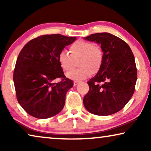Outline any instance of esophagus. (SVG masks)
Wrapping results in <instances>:
<instances>
[{
    "label": "esophagus",
    "instance_id": "obj_1",
    "mask_svg": "<svg viewBox=\"0 0 151 151\" xmlns=\"http://www.w3.org/2000/svg\"><path fill=\"white\" fill-rule=\"evenodd\" d=\"M79 82H80L79 81H76H76L73 82V85L74 86H76L78 83H79Z\"/></svg>",
    "mask_w": 151,
    "mask_h": 151
}]
</instances>
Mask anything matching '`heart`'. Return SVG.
I'll use <instances>...</instances> for the list:
<instances>
[{
	"label": "heart",
	"mask_w": 151,
	"mask_h": 151,
	"mask_svg": "<svg viewBox=\"0 0 151 151\" xmlns=\"http://www.w3.org/2000/svg\"><path fill=\"white\" fill-rule=\"evenodd\" d=\"M70 55L66 51H61L58 55V63L65 71L75 67L78 62V69L67 73L68 78L75 80L86 79L100 71L103 62V52L98 45L84 40H77L69 48Z\"/></svg>",
	"instance_id": "b5f03b06"
}]
</instances>
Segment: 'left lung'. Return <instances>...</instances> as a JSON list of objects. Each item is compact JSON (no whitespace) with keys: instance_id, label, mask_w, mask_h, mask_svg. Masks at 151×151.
<instances>
[{"instance_id":"obj_1","label":"left lung","mask_w":151,"mask_h":151,"mask_svg":"<svg viewBox=\"0 0 151 151\" xmlns=\"http://www.w3.org/2000/svg\"><path fill=\"white\" fill-rule=\"evenodd\" d=\"M101 45L103 62L100 71L88 80L84 106L94 115L106 116L122 109L135 91L137 74L135 58L127 42L109 33L84 38Z\"/></svg>"}]
</instances>
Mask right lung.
<instances>
[{"label": "right lung", "mask_w": 151, "mask_h": 151, "mask_svg": "<svg viewBox=\"0 0 151 151\" xmlns=\"http://www.w3.org/2000/svg\"><path fill=\"white\" fill-rule=\"evenodd\" d=\"M76 40L60 34L43 35L30 40L20 51L14 82L18 102L28 114L47 119L63 110L66 94L73 82L64 76L58 55ZM58 77L63 80L53 83Z\"/></svg>", "instance_id": "right-lung-1"}]
</instances>
